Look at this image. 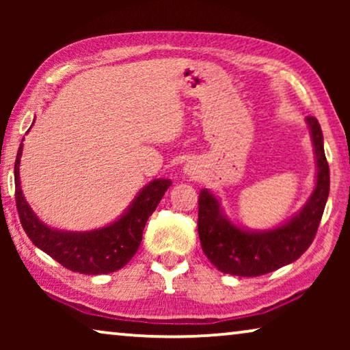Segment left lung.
Here are the masks:
<instances>
[{
	"instance_id": "1",
	"label": "left lung",
	"mask_w": 350,
	"mask_h": 350,
	"mask_svg": "<svg viewBox=\"0 0 350 350\" xmlns=\"http://www.w3.org/2000/svg\"><path fill=\"white\" fill-rule=\"evenodd\" d=\"M315 159L317 183L303 210L290 221L269 231H247L224 217L219 202L207 189L199 193L198 231L205 256L224 274L256 277L298 260L312 243L329 193V169L323 135L314 116H308Z\"/></svg>"
}]
</instances>
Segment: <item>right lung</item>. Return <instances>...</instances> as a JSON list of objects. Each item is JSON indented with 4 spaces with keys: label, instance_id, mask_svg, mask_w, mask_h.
Instances as JSON below:
<instances>
[{
    "label": "right lung",
    "instance_id": "add662e5",
    "mask_svg": "<svg viewBox=\"0 0 350 350\" xmlns=\"http://www.w3.org/2000/svg\"><path fill=\"white\" fill-rule=\"evenodd\" d=\"M22 148L21 143L14 165L16 205L23 231L30 241L66 269L81 274H109L126 266L140 247L148 218L156 210L172 181L152 180L138 193L127 212L109 226L84 232L57 231L40 221L23 198L18 176Z\"/></svg>",
    "mask_w": 350,
    "mask_h": 350
}]
</instances>
